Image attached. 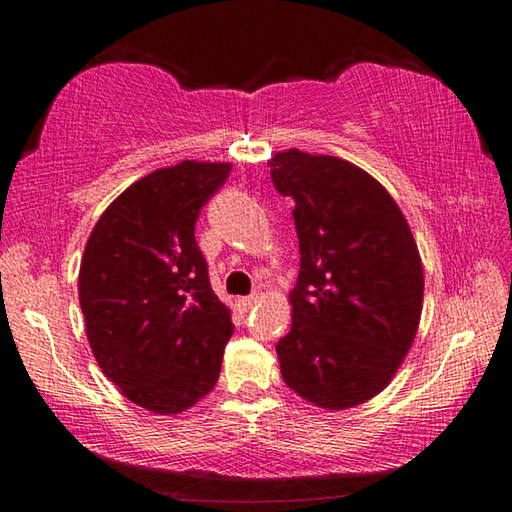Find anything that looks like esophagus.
<instances>
[{
    "label": "esophagus",
    "instance_id": "34e87169",
    "mask_svg": "<svg viewBox=\"0 0 512 512\" xmlns=\"http://www.w3.org/2000/svg\"><path fill=\"white\" fill-rule=\"evenodd\" d=\"M257 302V296L253 293V296H246V298H239V307L244 309V311H248V309H253V305Z\"/></svg>",
    "mask_w": 512,
    "mask_h": 512
}]
</instances>
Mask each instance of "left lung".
<instances>
[{"instance_id":"left-lung-1","label":"left lung","mask_w":512,"mask_h":512,"mask_svg":"<svg viewBox=\"0 0 512 512\" xmlns=\"http://www.w3.org/2000/svg\"><path fill=\"white\" fill-rule=\"evenodd\" d=\"M271 180L293 198L300 273L293 325L275 350L291 391L320 409L375 397L409 352L424 277L418 246L391 194L332 155L277 153Z\"/></svg>"}]
</instances>
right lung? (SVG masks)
Listing matches in <instances>:
<instances>
[{
    "instance_id": "add662e5",
    "label": "right lung",
    "mask_w": 512,
    "mask_h": 512,
    "mask_svg": "<svg viewBox=\"0 0 512 512\" xmlns=\"http://www.w3.org/2000/svg\"><path fill=\"white\" fill-rule=\"evenodd\" d=\"M230 164L185 160L137 180L94 225L79 300L94 359L128 400L153 413L212 391L235 332L194 230Z\"/></svg>"
}]
</instances>
